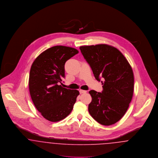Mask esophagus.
<instances>
[{
    "label": "esophagus",
    "instance_id": "34e87169",
    "mask_svg": "<svg viewBox=\"0 0 158 158\" xmlns=\"http://www.w3.org/2000/svg\"><path fill=\"white\" fill-rule=\"evenodd\" d=\"M79 92H80V94H85V93L87 92V91L86 90H82V89H80L79 90Z\"/></svg>",
    "mask_w": 158,
    "mask_h": 158
}]
</instances>
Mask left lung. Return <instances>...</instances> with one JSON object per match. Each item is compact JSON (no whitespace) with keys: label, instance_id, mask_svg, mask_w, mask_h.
Returning <instances> with one entry per match:
<instances>
[{"label":"left lung","instance_id":"left-lung-1","mask_svg":"<svg viewBox=\"0 0 158 158\" xmlns=\"http://www.w3.org/2000/svg\"><path fill=\"white\" fill-rule=\"evenodd\" d=\"M95 79H104L102 93L89 92L90 115L99 124L110 126L126 113L134 90V75L127 60L117 48L104 44L79 47Z\"/></svg>","mask_w":158,"mask_h":158}]
</instances>
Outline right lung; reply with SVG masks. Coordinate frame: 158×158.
I'll return each instance as SVG.
<instances>
[{"label": "right lung", "instance_id": "obj_1", "mask_svg": "<svg viewBox=\"0 0 158 158\" xmlns=\"http://www.w3.org/2000/svg\"><path fill=\"white\" fill-rule=\"evenodd\" d=\"M79 53L76 48L56 45L41 53L34 61L29 76V90L38 111L47 120L57 122L73 110L79 92L59 85L65 77L64 64Z\"/></svg>", "mask_w": 158, "mask_h": 158}]
</instances>
